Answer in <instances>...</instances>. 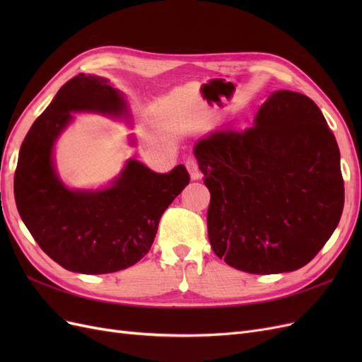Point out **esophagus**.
<instances>
[{
  "mask_svg": "<svg viewBox=\"0 0 362 362\" xmlns=\"http://www.w3.org/2000/svg\"><path fill=\"white\" fill-rule=\"evenodd\" d=\"M185 168H187L192 180H199L201 178V170H199V166H198V161H196L193 157L187 158V161H185Z\"/></svg>",
  "mask_w": 362,
  "mask_h": 362,
  "instance_id": "34e87169",
  "label": "esophagus"
}]
</instances>
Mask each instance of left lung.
Instances as JSON below:
<instances>
[{"label":"left lung","mask_w":362,"mask_h":362,"mask_svg":"<svg viewBox=\"0 0 362 362\" xmlns=\"http://www.w3.org/2000/svg\"><path fill=\"white\" fill-rule=\"evenodd\" d=\"M193 152L211 194L208 238L228 266L298 270L335 231L344 206L339 149L308 96L272 92L254 127L214 129Z\"/></svg>","instance_id":"8db88e82"}]
</instances>
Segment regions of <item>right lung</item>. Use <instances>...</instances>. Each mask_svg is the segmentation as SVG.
I'll use <instances>...</instances> for the list:
<instances>
[{"mask_svg": "<svg viewBox=\"0 0 362 362\" xmlns=\"http://www.w3.org/2000/svg\"><path fill=\"white\" fill-rule=\"evenodd\" d=\"M83 112L128 117V104L104 76L80 74L69 80L23 141L15 199L30 234L51 259L71 272L103 275L134 266L148 254L161 214L190 177L182 164L156 173L128 160L104 189L66 187L54 166V145L72 113Z\"/></svg>", "mask_w": 362, "mask_h": 362, "instance_id": "obj_1", "label": "right lung"}]
</instances>
